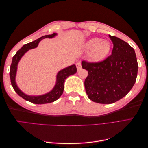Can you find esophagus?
I'll return each instance as SVG.
<instances>
[{
	"instance_id": "34e87169",
	"label": "esophagus",
	"mask_w": 148,
	"mask_h": 148,
	"mask_svg": "<svg viewBox=\"0 0 148 148\" xmlns=\"http://www.w3.org/2000/svg\"><path fill=\"white\" fill-rule=\"evenodd\" d=\"M76 65H77V68L78 71H79L82 69V63L80 62H77V63L76 64Z\"/></svg>"
}]
</instances>
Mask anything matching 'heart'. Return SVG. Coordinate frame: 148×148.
<instances>
[{
  "mask_svg": "<svg viewBox=\"0 0 148 148\" xmlns=\"http://www.w3.org/2000/svg\"><path fill=\"white\" fill-rule=\"evenodd\" d=\"M86 49L91 51L90 57L94 61H100L106 57L110 49V42L99 38L88 40L85 44Z\"/></svg>",
  "mask_w": 148,
  "mask_h": 148,
  "instance_id": "obj_1",
  "label": "heart"
}]
</instances>
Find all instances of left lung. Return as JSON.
I'll return each mask as SVG.
<instances>
[{
  "instance_id": "1",
  "label": "left lung",
  "mask_w": 148,
  "mask_h": 148,
  "mask_svg": "<svg viewBox=\"0 0 148 148\" xmlns=\"http://www.w3.org/2000/svg\"><path fill=\"white\" fill-rule=\"evenodd\" d=\"M114 46L112 54L104 60H83L88 70L84 87L89 99L99 104H112L121 99L135 84L138 65L134 49L121 39L109 35Z\"/></svg>"
}]
</instances>
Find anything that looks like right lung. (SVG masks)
<instances>
[{
	"label": "right lung",
	"mask_w": 148,
	"mask_h": 148,
	"mask_svg": "<svg viewBox=\"0 0 148 148\" xmlns=\"http://www.w3.org/2000/svg\"><path fill=\"white\" fill-rule=\"evenodd\" d=\"M57 35V33H54L52 34L45 35L41 37L40 38L35 40V41L31 42L29 43L26 44L22 47L19 51H18L16 54L13 57L12 62L10 66V77L12 86L14 89L15 91L18 95L20 97L23 98L26 101L32 102L36 104H47L56 101L63 94L64 89V82L66 78L69 76L72 75L77 73V67L75 65H72L70 66L66 67L62 70L59 71L57 75V80L55 86L53 87V89L49 92L45 94V95L41 96H28L25 95V93L22 92L20 89L17 86L15 82V77L17 70L18 64L25 53L29 49H34L38 45L39 42L44 38H52Z\"/></svg>",
	"instance_id": "right-lung-1"
}]
</instances>
